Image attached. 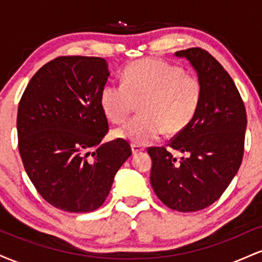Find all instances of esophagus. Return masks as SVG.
<instances>
[{
  "label": "esophagus",
  "mask_w": 262,
  "mask_h": 262,
  "mask_svg": "<svg viewBox=\"0 0 262 262\" xmlns=\"http://www.w3.org/2000/svg\"><path fill=\"white\" fill-rule=\"evenodd\" d=\"M132 151H133V154H139V152L144 151V148L141 145H138V144H132Z\"/></svg>",
  "instance_id": "1"
}]
</instances>
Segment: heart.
Masks as SVG:
<instances>
[{
    "label": "heart",
    "mask_w": 262,
    "mask_h": 262,
    "mask_svg": "<svg viewBox=\"0 0 262 262\" xmlns=\"http://www.w3.org/2000/svg\"><path fill=\"white\" fill-rule=\"evenodd\" d=\"M201 83L181 66L159 59H144L127 66L123 82L102 89L100 103L113 123L128 118L140 102V114L114 132L119 139L145 145L166 132L180 133L191 123L201 102Z\"/></svg>",
    "instance_id": "obj_1"
}]
</instances>
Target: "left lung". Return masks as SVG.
Segmentation results:
<instances>
[{
	"mask_svg": "<svg viewBox=\"0 0 262 262\" xmlns=\"http://www.w3.org/2000/svg\"><path fill=\"white\" fill-rule=\"evenodd\" d=\"M197 71L201 102L191 123L167 145L151 146L150 183L165 206L177 212H197L214 203L236 175L244 155L246 111L235 83L206 50L175 53Z\"/></svg>",
	"mask_w": 262,
	"mask_h": 262,
	"instance_id": "obj_1",
	"label": "left lung"
}]
</instances>
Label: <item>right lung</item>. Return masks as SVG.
Instances as JSON below:
<instances>
[{"label":"right lung","instance_id":"add662e5","mask_svg":"<svg viewBox=\"0 0 262 262\" xmlns=\"http://www.w3.org/2000/svg\"><path fill=\"white\" fill-rule=\"evenodd\" d=\"M110 71L96 56H59L29 81L17 114L18 149L41 197L55 208H100L132 155L124 139L101 143L108 121L100 103Z\"/></svg>","mask_w":262,"mask_h":262}]
</instances>
